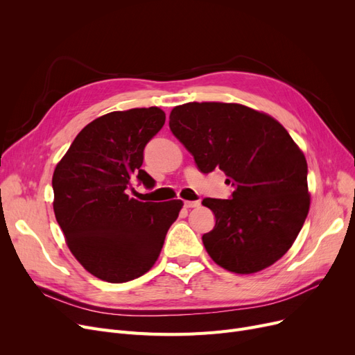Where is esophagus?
I'll return each instance as SVG.
<instances>
[{
    "instance_id": "1",
    "label": "esophagus",
    "mask_w": 355,
    "mask_h": 355,
    "mask_svg": "<svg viewBox=\"0 0 355 355\" xmlns=\"http://www.w3.org/2000/svg\"><path fill=\"white\" fill-rule=\"evenodd\" d=\"M200 206V201H184V207L187 209H194Z\"/></svg>"
}]
</instances>
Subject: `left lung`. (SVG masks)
<instances>
[{
  "instance_id": "left-lung-1",
  "label": "left lung",
  "mask_w": 355,
  "mask_h": 355,
  "mask_svg": "<svg viewBox=\"0 0 355 355\" xmlns=\"http://www.w3.org/2000/svg\"><path fill=\"white\" fill-rule=\"evenodd\" d=\"M170 129L204 174L216 168L233 187L229 200L204 198L216 226L202 236L214 262L254 273L293 245L309 211L308 165L288 130L272 116L239 103L175 106Z\"/></svg>"
}]
</instances>
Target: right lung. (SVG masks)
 <instances>
[{"label": "right lung", "instance_id": "obj_1", "mask_svg": "<svg viewBox=\"0 0 355 355\" xmlns=\"http://www.w3.org/2000/svg\"><path fill=\"white\" fill-rule=\"evenodd\" d=\"M164 123L157 106L110 112L80 130L54 170L55 220L73 256L102 281L122 284L151 269L182 207L128 196L134 180L155 185L141 165Z\"/></svg>", "mask_w": 355, "mask_h": 355}]
</instances>
